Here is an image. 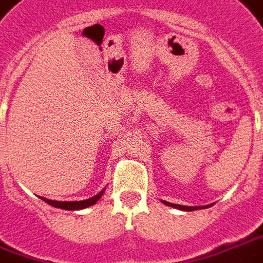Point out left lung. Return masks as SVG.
Returning a JSON list of instances; mask_svg holds the SVG:
<instances>
[{
	"label": "left lung",
	"instance_id": "1",
	"mask_svg": "<svg viewBox=\"0 0 263 263\" xmlns=\"http://www.w3.org/2000/svg\"><path fill=\"white\" fill-rule=\"evenodd\" d=\"M163 204H166L167 206H172V208H176V210H182V211H194V210H201V208H208L211 205H204V206H186V205H179V204H172V202H167V201H161Z\"/></svg>",
	"mask_w": 263,
	"mask_h": 263
}]
</instances>
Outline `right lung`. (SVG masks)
<instances>
[{
	"label": "right lung",
	"mask_w": 263,
	"mask_h": 263,
	"mask_svg": "<svg viewBox=\"0 0 263 263\" xmlns=\"http://www.w3.org/2000/svg\"><path fill=\"white\" fill-rule=\"evenodd\" d=\"M104 191H100L99 194L95 195L93 198H88V199H84V201H52V199H48V198H43V196H39L42 201H45L46 204L52 205L55 208H61V210H68V211H77V210H84V208H88L91 205H95L102 196H103Z\"/></svg>",
	"instance_id": "add662e5"
}]
</instances>
